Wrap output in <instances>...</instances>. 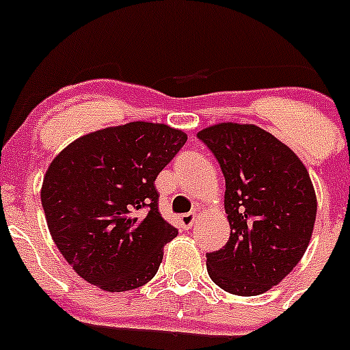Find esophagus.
<instances>
[{"instance_id":"esophagus-1","label":"esophagus","mask_w":350,"mask_h":350,"mask_svg":"<svg viewBox=\"0 0 350 350\" xmlns=\"http://www.w3.org/2000/svg\"><path fill=\"white\" fill-rule=\"evenodd\" d=\"M194 222H196V213H194V211H191V213L178 215V224H180L184 229H191V227L194 226Z\"/></svg>"}]
</instances>
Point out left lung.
<instances>
[{"label": "left lung", "instance_id": "left-lung-1", "mask_svg": "<svg viewBox=\"0 0 350 350\" xmlns=\"http://www.w3.org/2000/svg\"><path fill=\"white\" fill-rule=\"evenodd\" d=\"M226 178L230 236L206 253L211 281L253 297L283 281L306 253L316 222V194L297 154L255 124L222 123L198 133Z\"/></svg>", "mask_w": 350, "mask_h": 350}]
</instances>
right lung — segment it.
Listing matches in <instances>:
<instances>
[{
	"label": "right lung",
	"instance_id": "right-lung-1",
	"mask_svg": "<svg viewBox=\"0 0 350 350\" xmlns=\"http://www.w3.org/2000/svg\"><path fill=\"white\" fill-rule=\"evenodd\" d=\"M187 142L166 124L94 131L51 161L41 204L57 248L83 280L107 291L150 281L178 234L158 210L154 180Z\"/></svg>",
	"mask_w": 350,
	"mask_h": 350
}]
</instances>
